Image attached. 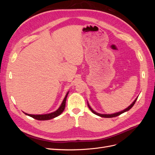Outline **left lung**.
I'll return each instance as SVG.
<instances>
[{"mask_svg": "<svg viewBox=\"0 0 155 155\" xmlns=\"http://www.w3.org/2000/svg\"><path fill=\"white\" fill-rule=\"evenodd\" d=\"M137 98H138V97L136 98L135 100L132 103V104H130V105H129L127 108H126V109H124V110H121V111L118 112H116V113H114V114H102L97 113V112H95L94 110L92 109V108L91 107V106H90V105H89V104H88V107L89 109H90V110L93 112L94 114H96V115H97V116H101V117H104V118H113V117L118 116H119V115L121 114L122 113H124V112H127V111H128L129 110H130V109H131V108H132V107H133V105H134L136 101H137Z\"/></svg>", "mask_w": 155, "mask_h": 155, "instance_id": "obj_1", "label": "left lung"}]
</instances>
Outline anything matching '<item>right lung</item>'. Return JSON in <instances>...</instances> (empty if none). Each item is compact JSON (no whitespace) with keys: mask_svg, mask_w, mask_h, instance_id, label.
Listing matches in <instances>:
<instances>
[{"mask_svg":"<svg viewBox=\"0 0 155 155\" xmlns=\"http://www.w3.org/2000/svg\"><path fill=\"white\" fill-rule=\"evenodd\" d=\"M68 94V92H67L66 96H65L64 100L62 102V104H61V106L59 107V109L57 110H55V112H51V113L46 114H37V115H35V114H29L25 113V114L31 117V118H33L37 120H51L52 118H55V117L59 116L63 112V110H64L65 104H66V100H67V97Z\"/></svg>","mask_w":155,"mask_h":155,"instance_id":"obj_1","label":"right lung"}]
</instances>
